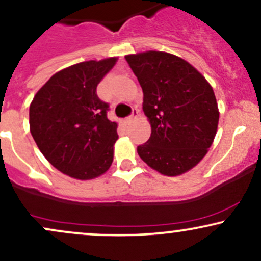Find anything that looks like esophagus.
<instances>
[{
    "mask_svg": "<svg viewBox=\"0 0 261 261\" xmlns=\"http://www.w3.org/2000/svg\"><path fill=\"white\" fill-rule=\"evenodd\" d=\"M137 114H139V110L134 109V110H133V114H131V115L127 118V122H133V121L135 120V119L137 118Z\"/></svg>",
    "mask_w": 261,
    "mask_h": 261,
    "instance_id": "obj_1",
    "label": "esophagus"
}]
</instances>
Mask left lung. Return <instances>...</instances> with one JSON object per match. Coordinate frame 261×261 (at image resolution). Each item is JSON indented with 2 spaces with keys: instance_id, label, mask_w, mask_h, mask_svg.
Returning a JSON list of instances; mask_svg holds the SVG:
<instances>
[{
  "instance_id": "left-lung-1",
  "label": "left lung",
  "mask_w": 261,
  "mask_h": 261,
  "mask_svg": "<svg viewBox=\"0 0 261 261\" xmlns=\"http://www.w3.org/2000/svg\"><path fill=\"white\" fill-rule=\"evenodd\" d=\"M125 59L142 88L151 125V136L137 153L161 174H184L205 157L216 136L220 112L214 89L193 65L173 54L149 50Z\"/></svg>"
}]
</instances>
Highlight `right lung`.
I'll use <instances>...</instances> for the list:
<instances>
[{"label":"right lung","mask_w":261,"mask_h":261,"mask_svg":"<svg viewBox=\"0 0 261 261\" xmlns=\"http://www.w3.org/2000/svg\"><path fill=\"white\" fill-rule=\"evenodd\" d=\"M116 61L114 56L68 66L50 77L29 107V127L39 149L71 178H98L113 163L118 122L108 119L97 86Z\"/></svg>","instance_id":"right-lung-1"}]
</instances>
